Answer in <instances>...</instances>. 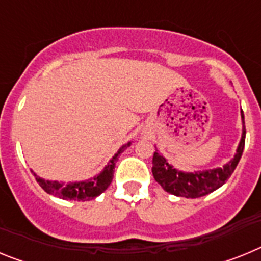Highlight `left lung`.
<instances>
[{
	"label": "left lung",
	"instance_id": "obj_1",
	"mask_svg": "<svg viewBox=\"0 0 261 261\" xmlns=\"http://www.w3.org/2000/svg\"><path fill=\"white\" fill-rule=\"evenodd\" d=\"M241 117L242 124H243L242 137L238 147H237V153L230 162L223 165L222 167L202 170V171L186 172L175 168L171 163L167 162L165 156L158 153V150H155L153 156L151 171H153V176L156 183L161 184V187L166 192L179 196V197H186V199L202 197V196L209 195L213 191L222 187L234 172L235 167L239 163L242 153H243L244 141H246L243 111H241Z\"/></svg>",
	"mask_w": 261,
	"mask_h": 261
}]
</instances>
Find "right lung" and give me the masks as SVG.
<instances>
[{"instance_id":"add662e5","label":"right lung","mask_w":261,"mask_h":261,"mask_svg":"<svg viewBox=\"0 0 261 261\" xmlns=\"http://www.w3.org/2000/svg\"><path fill=\"white\" fill-rule=\"evenodd\" d=\"M132 142L123 145L120 147L117 153L110 159V162L105 166L102 171L95 175L94 177H90L87 180L82 181H69V183H62L57 180H45L43 177L38 176L34 171V176L36 177V181L39 186L43 188L47 193L52 196H56L62 200H73V201H90L98 197L100 193L105 192L110 187L111 181L114 179L115 166L119 155L125 150L126 147L130 146Z\"/></svg>"}]
</instances>
